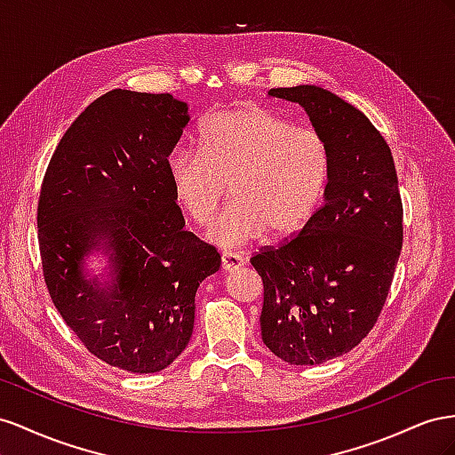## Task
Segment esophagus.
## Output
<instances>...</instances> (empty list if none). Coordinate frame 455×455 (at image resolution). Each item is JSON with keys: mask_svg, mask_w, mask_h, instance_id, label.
<instances>
[{"mask_svg": "<svg viewBox=\"0 0 455 455\" xmlns=\"http://www.w3.org/2000/svg\"><path fill=\"white\" fill-rule=\"evenodd\" d=\"M243 267V257L238 253H223L220 255V268L228 275H235L236 270Z\"/></svg>", "mask_w": 455, "mask_h": 455, "instance_id": "34e87169", "label": "esophagus"}]
</instances>
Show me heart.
I'll use <instances>...</instances> for the list:
<instances>
[{
    "mask_svg": "<svg viewBox=\"0 0 455 455\" xmlns=\"http://www.w3.org/2000/svg\"><path fill=\"white\" fill-rule=\"evenodd\" d=\"M330 173L326 139L257 105L212 114L198 132V152L179 147L167 158L173 198L202 228L213 223L230 185L235 200L210 230L220 250L268 230L290 236L303 228L326 196Z\"/></svg>",
    "mask_w": 455,
    "mask_h": 455,
    "instance_id": "1",
    "label": "heart"
}]
</instances>
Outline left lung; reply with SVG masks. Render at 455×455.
<instances>
[{
    "instance_id": "8db88e82",
    "label": "left lung",
    "mask_w": 455,
    "mask_h": 455,
    "mask_svg": "<svg viewBox=\"0 0 455 455\" xmlns=\"http://www.w3.org/2000/svg\"><path fill=\"white\" fill-rule=\"evenodd\" d=\"M299 105L326 139L331 173L313 219L251 257L265 285L263 343L293 366L353 350L373 328L402 250V202L391 148L364 112L318 85L270 89Z\"/></svg>"
}]
</instances>
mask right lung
Returning <instances> with one entry per match:
<instances>
[{
	"label": "right lung",
	"mask_w": 455,
	"mask_h": 455,
	"mask_svg": "<svg viewBox=\"0 0 455 455\" xmlns=\"http://www.w3.org/2000/svg\"><path fill=\"white\" fill-rule=\"evenodd\" d=\"M170 93L114 89L77 116L49 162L37 240L51 299L91 355L132 373L167 368L188 345L198 285L220 267L187 232L167 158L188 125ZM108 265L90 276L86 259Z\"/></svg>",
	"instance_id": "1"
}]
</instances>
